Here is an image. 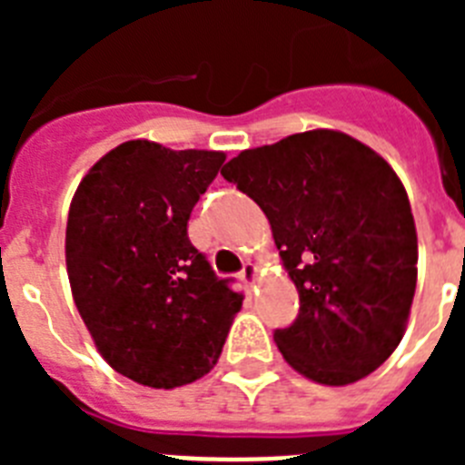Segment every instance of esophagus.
Here are the masks:
<instances>
[{
	"instance_id": "34e87169",
	"label": "esophagus",
	"mask_w": 465,
	"mask_h": 465,
	"mask_svg": "<svg viewBox=\"0 0 465 465\" xmlns=\"http://www.w3.org/2000/svg\"><path fill=\"white\" fill-rule=\"evenodd\" d=\"M256 274H258V268L253 265V262H244V265H242L240 279L244 282V286H249V289H252L253 282H256Z\"/></svg>"
}]
</instances>
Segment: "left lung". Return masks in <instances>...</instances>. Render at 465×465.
<instances>
[{"mask_svg": "<svg viewBox=\"0 0 465 465\" xmlns=\"http://www.w3.org/2000/svg\"><path fill=\"white\" fill-rule=\"evenodd\" d=\"M225 182L265 212L300 312L274 342L291 368L344 386L401 342L417 289V230L391 165L344 133L312 130L242 151Z\"/></svg>", "mask_w": 465, "mask_h": 465, "instance_id": "obj_1", "label": "left lung"}]
</instances>
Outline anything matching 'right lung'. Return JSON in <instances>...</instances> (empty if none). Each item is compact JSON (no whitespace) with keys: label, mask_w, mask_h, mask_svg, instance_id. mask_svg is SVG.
I'll return each instance as SVG.
<instances>
[{"label":"right lung","mask_w":465,"mask_h":465,"mask_svg":"<svg viewBox=\"0 0 465 465\" xmlns=\"http://www.w3.org/2000/svg\"><path fill=\"white\" fill-rule=\"evenodd\" d=\"M219 151L116 146L69 207L74 302L106 363L153 389L191 384L221 356L242 295L188 240V219L216 179Z\"/></svg>","instance_id":"add662e5"}]
</instances>
